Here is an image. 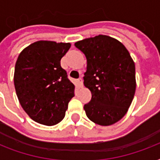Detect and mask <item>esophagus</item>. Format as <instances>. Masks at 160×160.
<instances>
[{"instance_id":"esophagus-1","label":"esophagus","mask_w":160,"mask_h":160,"mask_svg":"<svg viewBox=\"0 0 160 160\" xmlns=\"http://www.w3.org/2000/svg\"><path fill=\"white\" fill-rule=\"evenodd\" d=\"M77 81H78V84H79V86H80V87H83V86H84V85H83V80L81 79V78H79V79L77 80Z\"/></svg>"}]
</instances>
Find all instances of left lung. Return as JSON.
Segmentation results:
<instances>
[{
    "instance_id": "8db88e82",
    "label": "left lung",
    "mask_w": 160,
    "mask_h": 160,
    "mask_svg": "<svg viewBox=\"0 0 160 160\" xmlns=\"http://www.w3.org/2000/svg\"><path fill=\"white\" fill-rule=\"evenodd\" d=\"M75 46L87 60L84 85L92 97L84 105L85 114L103 126L116 123L126 114L136 88L129 51L119 41L103 35L77 41Z\"/></svg>"
}]
</instances>
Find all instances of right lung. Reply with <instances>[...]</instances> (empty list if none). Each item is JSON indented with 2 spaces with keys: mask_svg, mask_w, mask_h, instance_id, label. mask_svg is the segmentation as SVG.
<instances>
[{
  "mask_svg": "<svg viewBox=\"0 0 160 160\" xmlns=\"http://www.w3.org/2000/svg\"><path fill=\"white\" fill-rule=\"evenodd\" d=\"M70 43L40 41L24 49L15 66L14 85L26 113L34 121L55 125L65 115L75 85L60 66Z\"/></svg>",
  "mask_w": 160,
  "mask_h": 160,
  "instance_id": "right-lung-1",
  "label": "right lung"
}]
</instances>
